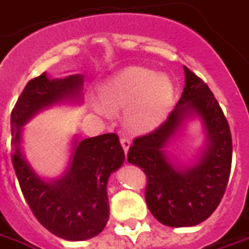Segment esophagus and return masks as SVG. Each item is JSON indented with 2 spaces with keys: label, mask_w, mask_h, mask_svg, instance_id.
I'll use <instances>...</instances> for the list:
<instances>
[{
  "label": "esophagus",
  "mask_w": 249,
  "mask_h": 249,
  "mask_svg": "<svg viewBox=\"0 0 249 249\" xmlns=\"http://www.w3.org/2000/svg\"><path fill=\"white\" fill-rule=\"evenodd\" d=\"M120 143H121V146L124 148L125 154L128 153V150H129V147H131V140L128 138H121L120 139Z\"/></svg>",
  "instance_id": "34e87169"
}]
</instances>
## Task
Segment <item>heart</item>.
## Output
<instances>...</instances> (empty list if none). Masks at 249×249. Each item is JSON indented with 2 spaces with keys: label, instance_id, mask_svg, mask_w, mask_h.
I'll return each instance as SVG.
<instances>
[{
  "label": "heart",
  "instance_id": "heart-1",
  "mask_svg": "<svg viewBox=\"0 0 249 249\" xmlns=\"http://www.w3.org/2000/svg\"><path fill=\"white\" fill-rule=\"evenodd\" d=\"M101 103L94 110L109 116V110L125 109V121L132 131L147 132L165 120L172 107L174 89L165 75L142 67L125 68L111 76L98 89Z\"/></svg>",
  "mask_w": 249,
  "mask_h": 249
}]
</instances>
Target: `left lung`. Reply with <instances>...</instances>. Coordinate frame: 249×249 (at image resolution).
Wrapping results in <instances>:
<instances>
[{
    "label": "left lung",
    "instance_id": "obj_1",
    "mask_svg": "<svg viewBox=\"0 0 249 249\" xmlns=\"http://www.w3.org/2000/svg\"><path fill=\"white\" fill-rule=\"evenodd\" d=\"M185 86L167 120L148 135L133 140L128 162L147 176L146 202L160 224L182 228L200 224L215 211L231 167L229 124L209 86L184 67ZM197 117L205 129V147L191 167H178L164 148L185 121Z\"/></svg>",
    "mask_w": 249,
    "mask_h": 249
}]
</instances>
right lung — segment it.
<instances>
[{"mask_svg": "<svg viewBox=\"0 0 249 249\" xmlns=\"http://www.w3.org/2000/svg\"><path fill=\"white\" fill-rule=\"evenodd\" d=\"M83 76L50 79L42 73L27 83L11 114L12 163L34 215L47 231L69 241L95 237L109 219L107 181L124 163L116 133L79 142L73 139L67 170L55 180H43L21 150V131L40 110L58 103L82 102Z\"/></svg>", "mask_w": 249, "mask_h": 249, "instance_id": "add662e5", "label": "right lung"}]
</instances>
